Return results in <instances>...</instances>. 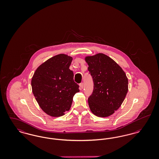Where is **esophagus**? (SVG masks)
<instances>
[{
  "instance_id": "esophagus-1",
  "label": "esophagus",
  "mask_w": 159,
  "mask_h": 159,
  "mask_svg": "<svg viewBox=\"0 0 159 159\" xmlns=\"http://www.w3.org/2000/svg\"><path fill=\"white\" fill-rule=\"evenodd\" d=\"M79 86H80V88L81 89H83V86H84V84H83V82L80 83V84H79Z\"/></svg>"
}]
</instances>
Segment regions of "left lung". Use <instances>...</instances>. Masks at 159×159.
Listing matches in <instances>:
<instances>
[{
  "instance_id": "8db88e82",
  "label": "left lung",
  "mask_w": 159,
  "mask_h": 159,
  "mask_svg": "<svg viewBox=\"0 0 159 159\" xmlns=\"http://www.w3.org/2000/svg\"><path fill=\"white\" fill-rule=\"evenodd\" d=\"M93 89L88 98L91 111L99 117L118 110L128 91V80L122 68L111 58L98 53L86 58Z\"/></svg>"
}]
</instances>
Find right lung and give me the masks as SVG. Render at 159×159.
<instances>
[{
    "instance_id": "add662e5",
    "label": "right lung",
    "mask_w": 159,
    "mask_h": 159,
    "mask_svg": "<svg viewBox=\"0 0 159 159\" xmlns=\"http://www.w3.org/2000/svg\"><path fill=\"white\" fill-rule=\"evenodd\" d=\"M72 58L64 54L54 56L40 65L31 79L33 95L44 112L59 117L70 109L73 98L79 92L73 71Z\"/></svg>"
}]
</instances>
